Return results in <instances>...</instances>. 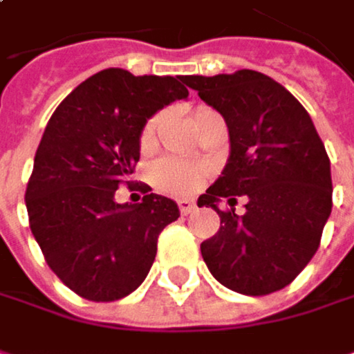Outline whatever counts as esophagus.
Returning <instances> with one entry per match:
<instances>
[{"label": "esophagus", "instance_id": "esophagus-1", "mask_svg": "<svg viewBox=\"0 0 354 354\" xmlns=\"http://www.w3.org/2000/svg\"><path fill=\"white\" fill-rule=\"evenodd\" d=\"M178 209H180V213H182V215H188V213L194 209V203H192V201H188V198H182V201H178Z\"/></svg>", "mask_w": 354, "mask_h": 354}]
</instances>
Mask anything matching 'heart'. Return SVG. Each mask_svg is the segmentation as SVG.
Listing matches in <instances>:
<instances>
[{"label": "heart", "mask_w": 354, "mask_h": 354, "mask_svg": "<svg viewBox=\"0 0 354 354\" xmlns=\"http://www.w3.org/2000/svg\"><path fill=\"white\" fill-rule=\"evenodd\" d=\"M203 112H207V108L196 110L194 118L201 116ZM158 122H160L158 116L147 120V124L143 127V133H141V147L147 149V147L153 145ZM205 176H207V170L203 166L186 164V162H180V160H172V158H164L151 168V182L160 190H164L168 194H176V196H184V194L192 192L205 180Z\"/></svg>", "instance_id": "1"}]
</instances>
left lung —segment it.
Instances as JSON below:
<instances>
[{
	"mask_svg": "<svg viewBox=\"0 0 354 354\" xmlns=\"http://www.w3.org/2000/svg\"><path fill=\"white\" fill-rule=\"evenodd\" d=\"M230 131V160L198 207L217 211L219 232L201 244L211 274L242 295L287 287L312 260L332 211L330 160L299 100L272 77L240 69L184 75ZM236 196L247 211L235 213ZM227 200L232 209L221 212Z\"/></svg>",
	"mask_w": 354,
	"mask_h": 354,
	"instance_id": "obj_1",
	"label": "left lung"
}]
</instances>
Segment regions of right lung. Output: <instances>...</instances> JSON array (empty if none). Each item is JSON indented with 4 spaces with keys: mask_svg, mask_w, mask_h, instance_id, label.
<instances>
[{
    "mask_svg": "<svg viewBox=\"0 0 354 354\" xmlns=\"http://www.w3.org/2000/svg\"><path fill=\"white\" fill-rule=\"evenodd\" d=\"M188 98L182 75L110 67L82 82L53 112L26 186L32 236L50 270L80 297L116 301L147 277L178 205L143 186V201L114 194L139 162L141 131L158 110Z\"/></svg>",
    "mask_w": 354,
    "mask_h": 354,
    "instance_id": "add662e5",
    "label": "right lung"
}]
</instances>
